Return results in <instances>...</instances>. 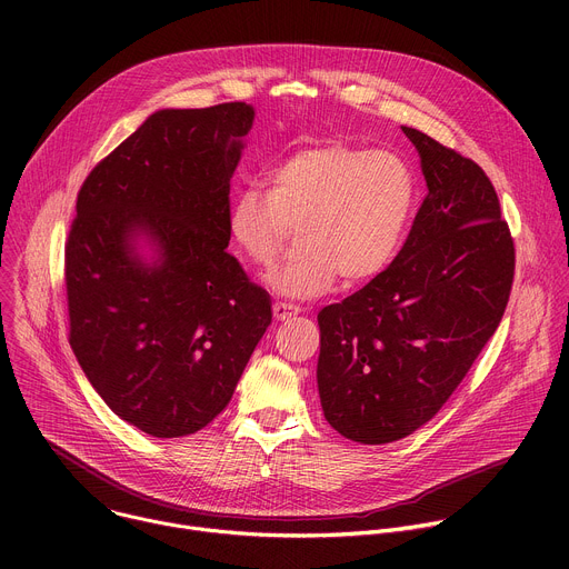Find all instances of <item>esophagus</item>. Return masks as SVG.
Wrapping results in <instances>:
<instances>
[{
	"label": "esophagus",
	"instance_id": "1",
	"mask_svg": "<svg viewBox=\"0 0 569 569\" xmlns=\"http://www.w3.org/2000/svg\"><path fill=\"white\" fill-rule=\"evenodd\" d=\"M299 306H295V303H288V301H274V306H272V312H274V319L277 321H283V319H288V317H295V315H299Z\"/></svg>",
	"mask_w": 569,
	"mask_h": 569
}]
</instances>
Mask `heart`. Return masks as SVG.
I'll list each match as a JSON object with an SVG mask.
<instances>
[{"label":"heart","instance_id":"1","mask_svg":"<svg viewBox=\"0 0 569 569\" xmlns=\"http://www.w3.org/2000/svg\"><path fill=\"white\" fill-rule=\"evenodd\" d=\"M415 207L417 178L402 157L329 141L286 154L268 173V193L238 191L229 233L252 266L270 268L295 229L297 250L270 274V286L308 299L329 290L338 274L347 286L378 277L396 257Z\"/></svg>","mask_w":569,"mask_h":569}]
</instances>
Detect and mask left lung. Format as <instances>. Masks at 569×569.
<instances>
[{
	"mask_svg": "<svg viewBox=\"0 0 569 569\" xmlns=\"http://www.w3.org/2000/svg\"><path fill=\"white\" fill-rule=\"evenodd\" d=\"M428 196L387 270L317 315V389L327 421L358 443L426 426L491 340L509 303L516 248L472 159L402 126Z\"/></svg>",
	"mask_w": 569,
	"mask_h": 569,
	"instance_id": "left-lung-1",
	"label": "left lung"
}]
</instances>
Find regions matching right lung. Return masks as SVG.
Segmentation results:
<instances>
[{"instance_id":"right-lung-1","label":"right lung","mask_w":569,"mask_h":569,"mask_svg":"<svg viewBox=\"0 0 569 569\" xmlns=\"http://www.w3.org/2000/svg\"><path fill=\"white\" fill-rule=\"evenodd\" d=\"M252 123L240 101L159 110L78 191L69 345L108 408L150 437L211 423L272 321L270 295L227 252L229 180Z\"/></svg>"}]
</instances>
